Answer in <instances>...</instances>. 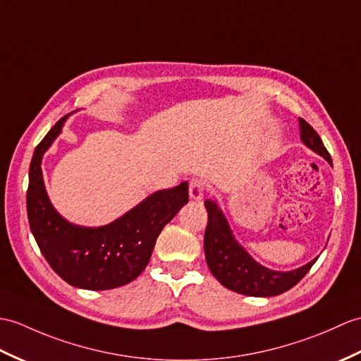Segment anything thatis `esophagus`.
<instances>
[{
  "instance_id": "esophagus-1",
  "label": "esophagus",
  "mask_w": 361,
  "mask_h": 361,
  "mask_svg": "<svg viewBox=\"0 0 361 361\" xmlns=\"http://www.w3.org/2000/svg\"><path fill=\"white\" fill-rule=\"evenodd\" d=\"M204 190H206V183L203 180L195 178V180L190 181V184H189V195H190L192 200L198 201V200L203 198Z\"/></svg>"
}]
</instances>
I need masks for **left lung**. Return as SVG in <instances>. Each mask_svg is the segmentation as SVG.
<instances>
[{"label":"left lung","mask_w":361,"mask_h":361,"mask_svg":"<svg viewBox=\"0 0 361 361\" xmlns=\"http://www.w3.org/2000/svg\"><path fill=\"white\" fill-rule=\"evenodd\" d=\"M301 141L332 164L328 149L320 135L303 118H300ZM207 226L204 232V254L209 269L224 288L249 297H274L294 288L314 266L317 258L295 271L279 272L257 263L237 240L224 214L214 200L204 201Z\"/></svg>","instance_id":"1"}]
</instances>
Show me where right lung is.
I'll use <instances>...</instances> for the list:
<instances>
[{"mask_svg": "<svg viewBox=\"0 0 361 361\" xmlns=\"http://www.w3.org/2000/svg\"><path fill=\"white\" fill-rule=\"evenodd\" d=\"M67 116L55 123L32 157L26 195L30 231L50 267L71 286L120 288L145 271L160 232L189 201L188 181L155 192L111 224L82 228L66 221L50 204L41 160Z\"/></svg>", "mask_w": 361, "mask_h": 361, "instance_id": "add662e5", "label": "right lung"}]
</instances>
